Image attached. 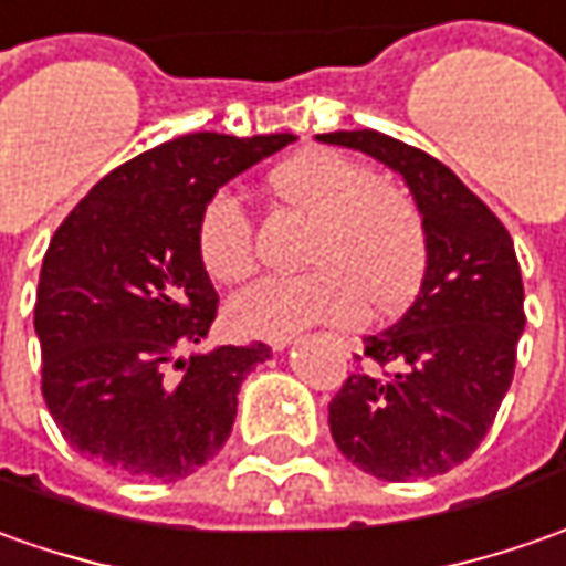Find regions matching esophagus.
Returning <instances> with one entry per match:
<instances>
[{
  "label": "esophagus",
  "instance_id": "obj_1",
  "mask_svg": "<svg viewBox=\"0 0 566 566\" xmlns=\"http://www.w3.org/2000/svg\"><path fill=\"white\" fill-rule=\"evenodd\" d=\"M290 343H292V339H276L274 348H276V352H280V348H286V345H290Z\"/></svg>",
  "mask_w": 566,
  "mask_h": 566
}]
</instances>
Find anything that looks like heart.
Returning <instances> with one entry per match:
<instances>
[{"label": "heart", "mask_w": 566, "mask_h": 566, "mask_svg": "<svg viewBox=\"0 0 566 566\" xmlns=\"http://www.w3.org/2000/svg\"><path fill=\"white\" fill-rule=\"evenodd\" d=\"M268 186L280 202L311 218L298 276H258L227 302L239 336L290 339L314 324H352L370 311L401 308L427 271V227L417 202L389 180L333 149L280 161ZM196 252L205 274L233 283L255 261L252 221L233 192L218 189L199 211Z\"/></svg>", "instance_id": "b5f03b06"}]
</instances>
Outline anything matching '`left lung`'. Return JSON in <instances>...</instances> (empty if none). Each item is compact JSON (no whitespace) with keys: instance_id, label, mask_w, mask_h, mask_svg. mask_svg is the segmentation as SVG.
Here are the masks:
<instances>
[{"instance_id":"left-lung-1","label":"left lung","mask_w":566,"mask_h":566,"mask_svg":"<svg viewBox=\"0 0 566 566\" xmlns=\"http://www.w3.org/2000/svg\"><path fill=\"white\" fill-rule=\"evenodd\" d=\"M401 174L427 227V271L411 308L364 336L355 374L329 401L336 449L364 473L405 483L464 464L514 380L526 327L511 233L433 155L377 130L321 133Z\"/></svg>"}]
</instances>
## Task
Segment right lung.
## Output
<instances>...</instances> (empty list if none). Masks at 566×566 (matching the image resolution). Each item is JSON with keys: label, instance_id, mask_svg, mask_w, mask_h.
I'll use <instances>...</instances> for the list:
<instances>
[{"label": "right lung", "instance_id": "right-lung-1", "mask_svg": "<svg viewBox=\"0 0 566 566\" xmlns=\"http://www.w3.org/2000/svg\"><path fill=\"white\" fill-rule=\"evenodd\" d=\"M292 139L177 136L105 174L55 230L33 308L43 398L67 446L90 461L177 483L223 449L239 386L271 348L177 358L218 317L196 223L223 184Z\"/></svg>", "mask_w": 566, "mask_h": 566}]
</instances>
